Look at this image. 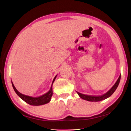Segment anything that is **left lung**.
Masks as SVG:
<instances>
[{"mask_svg":"<svg viewBox=\"0 0 131 131\" xmlns=\"http://www.w3.org/2000/svg\"><path fill=\"white\" fill-rule=\"evenodd\" d=\"M121 74L119 76L118 79L117 80L116 82H115V84L113 85V86L105 94H104L103 95L94 96V95H89L83 94L78 92H77V93L79 95L80 97L82 99H83L84 100H86L88 101H90V102H98V101L104 100L106 99V98L110 97V96L114 93V92L115 91L116 88H118V85L119 84L120 80H121Z\"/></svg>","mask_w":131,"mask_h":131,"instance_id":"left-lung-1","label":"left lung"}]
</instances>
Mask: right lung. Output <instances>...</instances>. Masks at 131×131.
<instances>
[{"mask_svg":"<svg viewBox=\"0 0 131 131\" xmlns=\"http://www.w3.org/2000/svg\"><path fill=\"white\" fill-rule=\"evenodd\" d=\"M56 77H57V76L54 77V80H53L51 86V88L49 91L47 92L46 93H45V94L42 95L41 96H39V97H31V96H28V95L23 94L22 93H20L16 89V88H15L14 85H13L12 81V85L13 89H14L16 93L17 94L18 97H19L20 98H21L23 101H24L25 102L32 106H40V105H45V104L49 103L51 101V98L52 93H53L52 84L54 83V82L56 79Z\"/></svg>","mask_w":131,"mask_h":131,"instance_id":"obj_1","label":"right lung"}]
</instances>
